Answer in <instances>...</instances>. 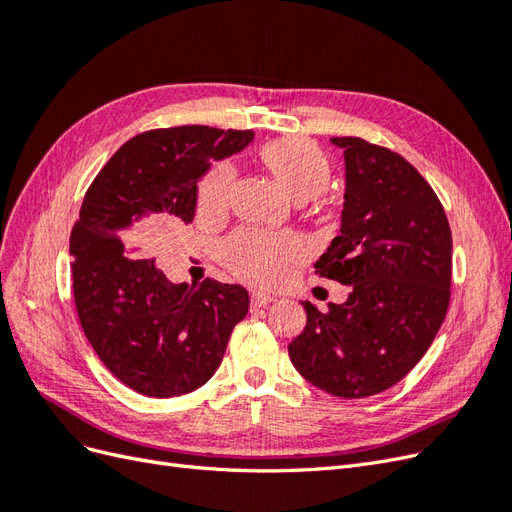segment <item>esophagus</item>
<instances>
[{"label": "esophagus", "instance_id": "esophagus-1", "mask_svg": "<svg viewBox=\"0 0 512 512\" xmlns=\"http://www.w3.org/2000/svg\"><path fill=\"white\" fill-rule=\"evenodd\" d=\"M273 301H275L273 294H265V292H252V297H250V305H252V309L265 307V305H269V303H273Z\"/></svg>", "mask_w": 512, "mask_h": 512}]
</instances>
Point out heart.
<instances>
[{
  "label": "heart",
  "mask_w": 512,
  "mask_h": 512,
  "mask_svg": "<svg viewBox=\"0 0 512 512\" xmlns=\"http://www.w3.org/2000/svg\"><path fill=\"white\" fill-rule=\"evenodd\" d=\"M254 160L280 188L299 203L320 196L333 179L327 153L305 138H275L254 151ZM235 192V168L213 162L196 185V215L203 222H220ZM215 256L239 280L260 288L280 284L301 260V247L288 237L252 228L235 230L215 247Z\"/></svg>",
  "instance_id": "heart-1"
}]
</instances>
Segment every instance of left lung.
I'll return each mask as SVG.
<instances>
[{"label":"left lung","instance_id":"left-lung-1","mask_svg":"<svg viewBox=\"0 0 512 512\" xmlns=\"http://www.w3.org/2000/svg\"><path fill=\"white\" fill-rule=\"evenodd\" d=\"M344 149L342 232L316 273L350 286L288 346L299 374L324 393L361 399L391 389L423 359L451 303L453 237L427 179L399 153L359 136Z\"/></svg>","mask_w":512,"mask_h":512}]
</instances>
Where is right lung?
Listing matches in <instances>:
<instances>
[{
	"instance_id": "right-lung-1",
	"label": "right lung",
	"mask_w": 512,
	"mask_h": 512,
	"mask_svg": "<svg viewBox=\"0 0 512 512\" xmlns=\"http://www.w3.org/2000/svg\"><path fill=\"white\" fill-rule=\"evenodd\" d=\"M252 138V130L209 126L147 130L123 143L85 192L70 235L74 307L104 367L136 393L162 399L200 389L247 314L241 286L211 277L170 284L147 252L170 224L194 220L196 181L209 160Z\"/></svg>"
}]
</instances>
